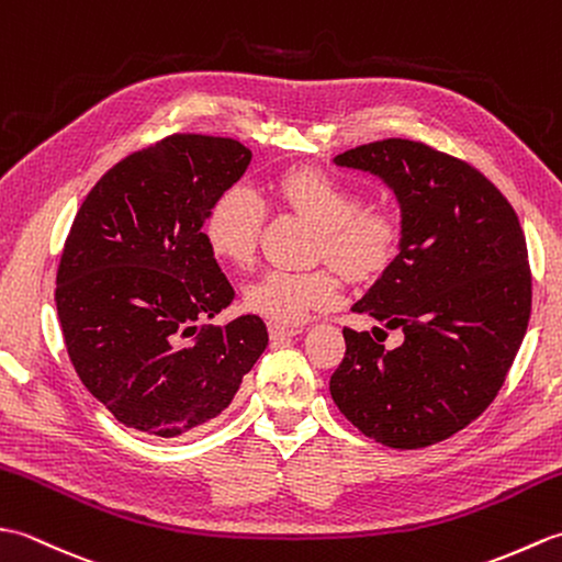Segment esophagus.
<instances>
[{"label":"esophagus","instance_id":"esophagus-1","mask_svg":"<svg viewBox=\"0 0 562 562\" xmlns=\"http://www.w3.org/2000/svg\"><path fill=\"white\" fill-rule=\"evenodd\" d=\"M268 333L272 340H280V338H292V336H300L302 328L300 326H284V324H270Z\"/></svg>","mask_w":562,"mask_h":562}]
</instances>
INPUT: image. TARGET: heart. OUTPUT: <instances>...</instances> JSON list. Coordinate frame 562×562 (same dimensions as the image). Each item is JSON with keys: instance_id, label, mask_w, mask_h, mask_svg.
<instances>
[{"instance_id": "heart-1", "label": "heart", "mask_w": 562, "mask_h": 562, "mask_svg": "<svg viewBox=\"0 0 562 562\" xmlns=\"http://www.w3.org/2000/svg\"><path fill=\"white\" fill-rule=\"evenodd\" d=\"M280 200L321 226L318 254L328 256L352 278H367L386 266L396 246V224L389 214L360 210V195L340 178L318 169L284 173L278 186ZM266 205L254 188L244 183L226 188L212 202L205 220V241L217 258L246 266L254 260ZM340 294L333 268L284 270L270 268L244 288V304L272 324H296L314 308L330 306Z\"/></svg>"}]
</instances>
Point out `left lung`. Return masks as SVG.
I'll return each instance as SVG.
<instances>
[{
    "instance_id": "obj_1",
    "label": "left lung",
    "mask_w": 562,
    "mask_h": 562,
    "mask_svg": "<svg viewBox=\"0 0 562 562\" xmlns=\"http://www.w3.org/2000/svg\"><path fill=\"white\" fill-rule=\"evenodd\" d=\"M376 176L401 207L398 256L352 312L330 376L340 413L391 449H423L471 425L505 384L531 316V270L517 212L473 166L411 139L333 159ZM404 330L398 349L378 340Z\"/></svg>"
}]
</instances>
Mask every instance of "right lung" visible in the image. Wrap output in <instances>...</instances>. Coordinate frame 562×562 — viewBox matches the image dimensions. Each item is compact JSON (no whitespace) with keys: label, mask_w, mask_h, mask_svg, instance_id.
<instances>
[{"label":"right lung","mask_w":562,"mask_h":562,"mask_svg":"<svg viewBox=\"0 0 562 562\" xmlns=\"http://www.w3.org/2000/svg\"><path fill=\"white\" fill-rule=\"evenodd\" d=\"M250 157L229 137L173 135L115 164L81 202L57 268V316L81 384L125 427L193 432L268 348L256 314L198 324L234 302L202 226Z\"/></svg>","instance_id":"add662e5"}]
</instances>
